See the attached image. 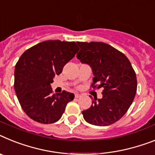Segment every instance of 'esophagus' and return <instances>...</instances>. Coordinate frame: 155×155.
Segmentation results:
<instances>
[{
  "label": "esophagus",
  "instance_id": "34e87169",
  "mask_svg": "<svg viewBox=\"0 0 155 155\" xmlns=\"http://www.w3.org/2000/svg\"><path fill=\"white\" fill-rule=\"evenodd\" d=\"M75 98H79V97H80V94H75Z\"/></svg>",
  "mask_w": 155,
  "mask_h": 155
}]
</instances>
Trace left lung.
Segmentation results:
<instances>
[{"label":"left lung","mask_w":155,"mask_h":155,"mask_svg":"<svg viewBox=\"0 0 155 155\" xmlns=\"http://www.w3.org/2000/svg\"><path fill=\"white\" fill-rule=\"evenodd\" d=\"M76 58L91 68L93 88H103L102 98H94L82 114L86 121L107 126L119 120L133 102L137 89L136 72L124 53L104 42L77 41ZM97 84V85H94Z\"/></svg>","instance_id":"1"}]
</instances>
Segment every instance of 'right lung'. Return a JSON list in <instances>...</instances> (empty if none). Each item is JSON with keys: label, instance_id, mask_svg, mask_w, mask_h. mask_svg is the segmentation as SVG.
<instances>
[{"label": "right lung", "instance_id": "1", "mask_svg": "<svg viewBox=\"0 0 155 155\" xmlns=\"http://www.w3.org/2000/svg\"><path fill=\"white\" fill-rule=\"evenodd\" d=\"M78 52L75 41L49 40L34 45L19 58L15 67L14 88L19 104L29 117L41 124L61 119L74 94H52L56 75Z\"/></svg>", "mask_w": 155, "mask_h": 155}]
</instances>
